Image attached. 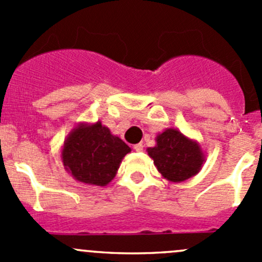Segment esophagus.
Returning a JSON list of instances; mask_svg holds the SVG:
<instances>
[{
    "label": "esophagus",
    "instance_id": "esophagus-1",
    "mask_svg": "<svg viewBox=\"0 0 262 262\" xmlns=\"http://www.w3.org/2000/svg\"><path fill=\"white\" fill-rule=\"evenodd\" d=\"M134 150H137V152H142V150H143V144L142 143L134 144Z\"/></svg>",
    "mask_w": 262,
    "mask_h": 262
}]
</instances>
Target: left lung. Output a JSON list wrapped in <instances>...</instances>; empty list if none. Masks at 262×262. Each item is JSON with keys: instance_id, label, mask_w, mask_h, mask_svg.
<instances>
[{"instance_id": "1", "label": "left lung", "mask_w": 262, "mask_h": 262, "mask_svg": "<svg viewBox=\"0 0 262 262\" xmlns=\"http://www.w3.org/2000/svg\"><path fill=\"white\" fill-rule=\"evenodd\" d=\"M156 141V147L147 150L163 178L180 182L199 172L204 156L196 142L190 141L176 129H166Z\"/></svg>"}]
</instances>
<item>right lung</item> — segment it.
<instances>
[{
  "label": "right lung",
  "mask_w": 262,
  "mask_h": 262,
  "mask_svg": "<svg viewBox=\"0 0 262 262\" xmlns=\"http://www.w3.org/2000/svg\"><path fill=\"white\" fill-rule=\"evenodd\" d=\"M128 144L113 136L100 121L73 129L62 150L63 165L76 180L104 186L114 179Z\"/></svg>",
  "instance_id": "right-lung-1"
}]
</instances>
